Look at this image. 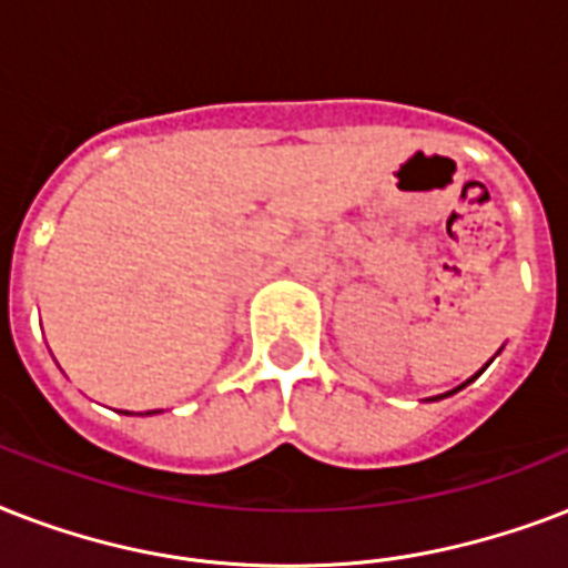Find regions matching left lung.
<instances>
[{
  "instance_id": "left-lung-1",
  "label": "left lung",
  "mask_w": 568,
  "mask_h": 568,
  "mask_svg": "<svg viewBox=\"0 0 568 568\" xmlns=\"http://www.w3.org/2000/svg\"><path fill=\"white\" fill-rule=\"evenodd\" d=\"M480 372H484V368H480ZM480 372H477V374H480ZM477 374H475V377H477ZM475 377H471V379H475ZM471 379H466V383H463V386H468V383H471ZM463 386H459V388H463ZM448 395H454V392H448ZM442 397H445V395H442ZM433 400H436V397H433Z\"/></svg>"
}]
</instances>
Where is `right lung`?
Segmentation results:
<instances>
[{
  "instance_id": "1",
  "label": "right lung",
  "mask_w": 568,
  "mask_h": 568,
  "mask_svg": "<svg viewBox=\"0 0 568 568\" xmlns=\"http://www.w3.org/2000/svg\"><path fill=\"white\" fill-rule=\"evenodd\" d=\"M146 415H150V413H146Z\"/></svg>"
}]
</instances>
